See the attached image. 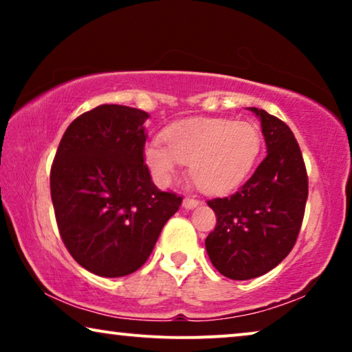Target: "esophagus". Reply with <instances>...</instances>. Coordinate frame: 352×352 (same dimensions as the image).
Returning <instances> with one entry per match:
<instances>
[{
    "instance_id": "34e87169",
    "label": "esophagus",
    "mask_w": 352,
    "mask_h": 352,
    "mask_svg": "<svg viewBox=\"0 0 352 352\" xmlns=\"http://www.w3.org/2000/svg\"><path fill=\"white\" fill-rule=\"evenodd\" d=\"M199 205H200L199 200L189 199V197H187V199H184V201H182V206H184L186 210H194L195 206H199Z\"/></svg>"
}]
</instances>
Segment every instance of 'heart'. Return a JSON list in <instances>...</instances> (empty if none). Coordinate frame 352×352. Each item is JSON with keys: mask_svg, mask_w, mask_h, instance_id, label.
Returning a JSON list of instances; mask_svg holds the SVG:
<instances>
[{"mask_svg": "<svg viewBox=\"0 0 352 352\" xmlns=\"http://www.w3.org/2000/svg\"><path fill=\"white\" fill-rule=\"evenodd\" d=\"M261 152V136L247 122L194 118L171 124L163 144L152 141L144 151L158 184H170L181 163H189V177L201 192L226 194L247 179Z\"/></svg>", "mask_w": 352, "mask_h": 352, "instance_id": "b5f03b06", "label": "heart"}]
</instances>
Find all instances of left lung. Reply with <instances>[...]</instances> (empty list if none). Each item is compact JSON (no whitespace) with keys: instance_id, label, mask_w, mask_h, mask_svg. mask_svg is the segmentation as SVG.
Returning a JSON list of instances; mask_svg holds the SVG:
<instances>
[{"instance_id":"1","label":"left lung","mask_w":352,"mask_h":352,"mask_svg":"<svg viewBox=\"0 0 352 352\" xmlns=\"http://www.w3.org/2000/svg\"><path fill=\"white\" fill-rule=\"evenodd\" d=\"M261 120L267 155L230 197L208 200L216 228L205 240L210 261L224 277L250 280L266 274L292 252L307 200V175L292 129L266 110Z\"/></svg>"}]
</instances>
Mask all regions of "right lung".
<instances>
[{"label":"right lung","mask_w":352,"mask_h":352,"mask_svg":"<svg viewBox=\"0 0 352 352\" xmlns=\"http://www.w3.org/2000/svg\"><path fill=\"white\" fill-rule=\"evenodd\" d=\"M147 118L126 105H99L70 123L52 162L60 239L96 276L138 271L181 206L182 197L157 189L144 163Z\"/></svg>","instance_id":"add662e5"}]
</instances>
